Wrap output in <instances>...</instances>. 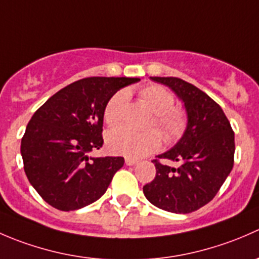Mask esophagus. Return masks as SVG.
<instances>
[{"instance_id":"obj_1","label":"esophagus","mask_w":259,"mask_h":259,"mask_svg":"<svg viewBox=\"0 0 259 259\" xmlns=\"http://www.w3.org/2000/svg\"><path fill=\"white\" fill-rule=\"evenodd\" d=\"M137 163H138L137 159H133V158H126V159H125V164H126V165H129V166L135 165V164H137Z\"/></svg>"}]
</instances>
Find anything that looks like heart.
Here are the masks:
<instances>
[{
	"label": "heart",
	"mask_w": 259,
	"mask_h": 259,
	"mask_svg": "<svg viewBox=\"0 0 259 259\" xmlns=\"http://www.w3.org/2000/svg\"><path fill=\"white\" fill-rule=\"evenodd\" d=\"M139 95L155 113L153 124L160 129L166 143L179 140L189 126L187 111L174 106L176 98L161 85H148L140 89ZM127 103V93L119 90L114 93L104 106V120L109 125H115L122 119ZM106 144L111 153L127 158H142L158 150L161 145V137L156 130H138L127 126H117L106 135Z\"/></svg>",
	"instance_id": "heart-1"
}]
</instances>
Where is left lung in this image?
<instances>
[{
  "instance_id": "left-lung-1",
  "label": "left lung",
  "mask_w": 259,
  "mask_h": 259,
  "mask_svg": "<svg viewBox=\"0 0 259 259\" xmlns=\"http://www.w3.org/2000/svg\"><path fill=\"white\" fill-rule=\"evenodd\" d=\"M184 101L189 126L173 149L154 159L155 178L143 187L146 199L171 213H190L209 203L234 164V132L221 106L179 77H150ZM163 160L179 161L173 168Z\"/></svg>"
}]
</instances>
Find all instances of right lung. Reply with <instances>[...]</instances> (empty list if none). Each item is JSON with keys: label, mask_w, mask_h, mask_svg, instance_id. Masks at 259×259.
Masks as SVG:
<instances>
[{"label": "right lung", "mask_w": 259, "mask_h": 259, "mask_svg": "<svg viewBox=\"0 0 259 259\" xmlns=\"http://www.w3.org/2000/svg\"><path fill=\"white\" fill-rule=\"evenodd\" d=\"M139 80L85 77L57 91L32 115L21 140L23 169L51 207L76 210L106 192L124 158H89L88 153L103 146L106 101Z\"/></svg>", "instance_id": "1"}]
</instances>
